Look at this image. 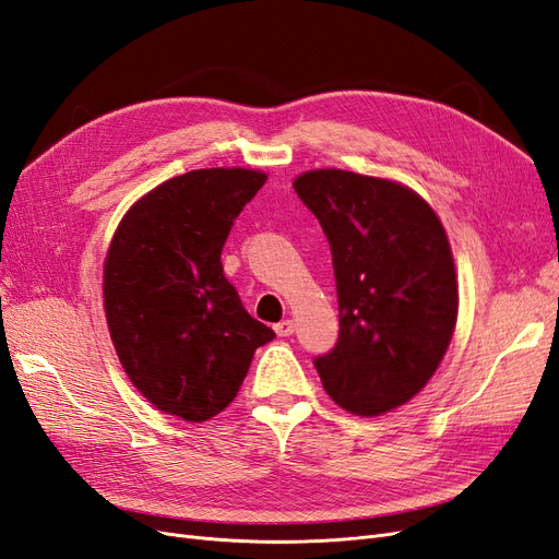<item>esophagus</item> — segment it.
<instances>
[{"label": "esophagus", "mask_w": 559, "mask_h": 559, "mask_svg": "<svg viewBox=\"0 0 559 559\" xmlns=\"http://www.w3.org/2000/svg\"><path fill=\"white\" fill-rule=\"evenodd\" d=\"M294 331H296V321H294V319H282L280 324H275V333H277V335H282V337L292 335Z\"/></svg>", "instance_id": "34e87169"}]
</instances>
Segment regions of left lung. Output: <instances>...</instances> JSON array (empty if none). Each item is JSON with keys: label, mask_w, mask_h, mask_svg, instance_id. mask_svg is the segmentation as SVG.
Here are the masks:
<instances>
[{"label": "left lung", "mask_w": 559, "mask_h": 559, "mask_svg": "<svg viewBox=\"0 0 559 559\" xmlns=\"http://www.w3.org/2000/svg\"><path fill=\"white\" fill-rule=\"evenodd\" d=\"M294 189L333 253L341 333L314 359L324 392L352 415L392 413L427 386L452 341L460 286L448 233L394 179L321 167Z\"/></svg>", "instance_id": "1"}]
</instances>
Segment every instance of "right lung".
<instances>
[{
    "instance_id": "1",
    "label": "right lung",
    "mask_w": 559,
    "mask_h": 559,
    "mask_svg": "<svg viewBox=\"0 0 559 559\" xmlns=\"http://www.w3.org/2000/svg\"><path fill=\"white\" fill-rule=\"evenodd\" d=\"M267 175L205 167L173 177L123 214L103 267L105 317L134 389L183 421L228 408L275 333L224 277L230 226Z\"/></svg>"
}]
</instances>
